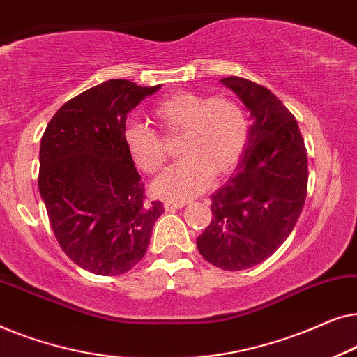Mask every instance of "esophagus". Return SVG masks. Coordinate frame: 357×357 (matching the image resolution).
Listing matches in <instances>:
<instances>
[{"label": "esophagus", "instance_id": "esophagus-1", "mask_svg": "<svg viewBox=\"0 0 357 357\" xmlns=\"http://www.w3.org/2000/svg\"><path fill=\"white\" fill-rule=\"evenodd\" d=\"M182 206H183L182 202H172V199H167V202L164 203L165 211H175V209H180Z\"/></svg>", "mask_w": 357, "mask_h": 357}]
</instances>
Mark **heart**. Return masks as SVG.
Listing matches in <instances>:
<instances>
[{"instance_id": "1", "label": "heart", "mask_w": 357, "mask_h": 357, "mask_svg": "<svg viewBox=\"0 0 357 357\" xmlns=\"http://www.w3.org/2000/svg\"><path fill=\"white\" fill-rule=\"evenodd\" d=\"M153 119L164 133L182 131L178 151L183 155L153 183L160 198L183 199L204 192L216 177L241 162L250 136L247 112L231 96H211L178 91L153 109ZM130 159L144 174L164 167L165 148L160 136L144 125L131 123L123 130Z\"/></svg>"}]
</instances>
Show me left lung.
<instances>
[{
	"label": "left lung",
	"instance_id": "obj_1",
	"mask_svg": "<svg viewBox=\"0 0 357 357\" xmlns=\"http://www.w3.org/2000/svg\"><path fill=\"white\" fill-rule=\"evenodd\" d=\"M253 123L236 174L211 197V222L197 238L204 260L242 271L270 258L289 237L307 197V149L299 125L265 86L224 77Z\"/></svg>",
	"mask_w": 357,
	"mask_h": 357
}]
</instances>
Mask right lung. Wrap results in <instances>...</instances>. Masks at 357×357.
Here are the masks:
<instances>
[{
  "mask_svg": "<svg viewBox=\"0 0 357 357\" xmlns=\"http://www.w3.org/2000/svg\"><path fill=\"white\" fill-rule=\"evenodd\" d=\"M159 87L102 82L58 109L42 136L38 190L52 231L61 250L94 275L131 270L164 211L146 198L123 143L126 115Z\"/></svg>",
  "mask_w": 357,
  "mask_h": 357,
  "instance_id": "right-lung-1",
  "label": "right lung"
}]
</instances>
